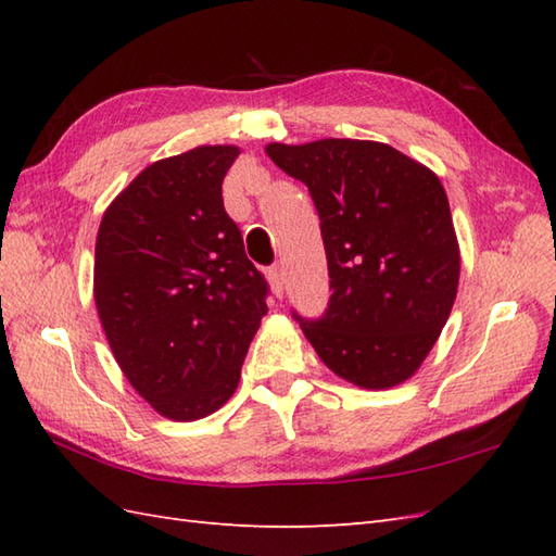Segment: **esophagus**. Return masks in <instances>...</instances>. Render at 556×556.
<instances>
[{"label":"esophagus","mask_w":556,"mask_h":556,"mask_svg":"<svg viewBox=\"0 0 556 556\" xmlns=\"http://www.w3.org/2000/svg\"><path fill=\"white\" fill-rule=\"evenodd\" d=\"M267 281H269V287H271V293H275V296H285V285H287V269H285V265H275V267H269V271H267Z\"/></svg>","instance_id":"34e87169"}]
</instances>
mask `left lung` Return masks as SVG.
Listing matches in <instances>:
<instances>
[{
	"label": "left lung",
	"instance_id": "1",
	"mask_svg": "<svg viewBox=\"0 0 556 556\" xmlns=\"http://www.w3.org/2000/svg\"><path fill=\"white\" fill-rule=\"evenodd\" d=\"M269 160L308 186L329 267L327 313L301 320L341 380L392 389L428 358L458 291L460 251L437 174L377 140L269 143Z\"/></svg>",
	"mask_w": 556,
	"mask_h": 556
}]
</instances>
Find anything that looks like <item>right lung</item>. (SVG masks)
Masks as SVG:
<instances>
[{
	"label": "right lung",
	"mask_w": 556,
	"mask_h": 556,
	"mask_svg": "<svg viewBox=\"0 0 556 556\" xmlns=\"http://www.w3.org/2000/svg\"><path fill=\"white\" fill-rule=\"evenodd\" d=\"M236 146L148 164L104 210L96 308L124 377L160 416L198 420L239 387L267 285L224 212Z\"/></svg>",
	"instance_id": "obj_1"
}]
</instances>
